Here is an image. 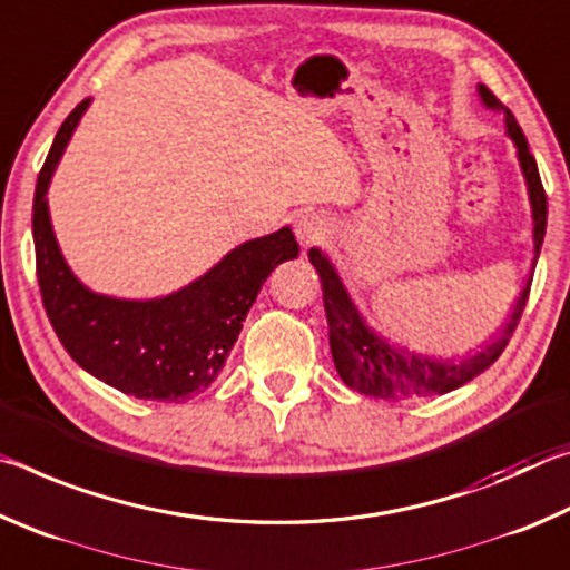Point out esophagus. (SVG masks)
<instances>
[{"label": "esophagus", "instance_id": "34e87169", "mask_svg": "<svg viewBox=\"0 0 570 570\" xmlns=\"http://www.w3.org/2000/svg\"><path fill=\"white\" fill-rule=\"evenodd\" d=\"M294 230H296L298 244L312 246V244H322V240L332 234V224L322 214H316V210H306V214L296 218Z\"/></svg>", "mask_w": 570, "mask_h": 570}]
</instances>
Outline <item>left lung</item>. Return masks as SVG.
Instances as JSON below:
<instances>
[{
  "mask_svg": "<svg viewBox=\"0 0 570 570\" xmlns=\"http://www.w3.org/2000/svg\"><path fill=\"white\" fill-rule=\"evenodd\" d=\"M478 95L485 108L503 112L505 118V132L508 138L515 142L518 148V163L523 170L530 210H533V250L535 262L543 246L546 236V220H548V200L543 183H540V173L535 166V158L530 156L528 140L523 130H520L518 120L513 118L503 102H500L485 85H478ZM308 262L314 264L322 278V292H324V312L326 324H330V346H332V360L340 377L344 380L346 387L356 390L366 397L377 400H422V397H435V394H448L452 390L462 387L470 380H475L480 372H485L493 364L513 336L515 326L523 314L530 282L520 292L518 302L513 306L508 324L503 326L495 340L482 346L480 352L458 356H435L428 352L410 350V346L387 342L384 336L372 330L360 312V306L354 304V298L346 292L344 282L336 274L326 254L320 248L308 250Z\"/></svg>",
  "mask_w": 570,
  "mask_h": 570,
  "instance_id": "1",
  "label": "left lung"
}]
</instances>
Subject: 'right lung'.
Instances as JSON below:
<instances>
[{"label": "right lung", "mask_w": 570, "mask_h": 570, "mask_svg": "<svg viewBox=\"0 0 570 570\" xmlns=\"http://www.w3.org/2000/svg\"><path fill=\"white\" fill-rule=\"evenodd\" d=\"M88 108L90 98L67 115L35 188L32 236L45 312L67 354L92 377L138 400L186 402L224 370L268 274L296 258L298 244L284 226L228 250L178 292L146 302L90 292L67 266L47 208L57 163Z\"/></svg>", "instance_id": "add662e5"}]
</instances>
